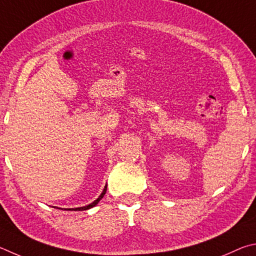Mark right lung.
Instances as JSON below:
<instances>
[{
    "label": "right lung",
    "instance_id": "right-lung-1",
    "mask_svg": "<svg viewBox=\"0 0 256 256\" xmlns=\"http://www.w3.org/2000/svg\"><path fill=\"white\" fill-rule=\"evenodd\" d=\"M106 186H104V189H103V191H102V194L98 196V198L96 199V200H94L92 204H88V206H84V207H78V208H70V209H65V210H74V212H82V210H88V209H91V208H93L94 206H96L98 204V201H100L102 198H103V196L106 194Z\"/></svg>",
    "mask_w": 256,
    "mask_h": 256
}]
</instances>
